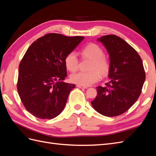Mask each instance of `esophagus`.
Here are the masks:
<instances>
[{"label": "esophagus", "mask_w": 156, "mask_h": 156, "mask_svg": "<svg viewBox=\"0 0 156 156\" xmlns=\"http://www.w3.org/2000/svg\"><path fill=\"white\" fill-rule=\"evenodd\" d=\"M77 87H78V88H84V89H87L88 87H84V86H81V85H77Z\"/></svg>", "instance_id": "1"}]
</instances>
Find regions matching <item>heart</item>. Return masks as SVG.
Masks as SVG:
<instances>
[{
  "label": "heart",
  "instance_id": "heart-1",
  "mask_svg": "<svg viewBox=\"0 0 156 156\" xmlns=\"http://www.w3.org/2000/svg\"><path fill=\"white\" fill-rule=\"evenodd\" d=\"M81 54L83 58L90 60L88 66V70L90 71L72 74L70 76L72 83L88 87L100 80V73L103 77L108 75L111 68L110 61L104 56V51L100 45L88 44L81 49ZM78 62L77 56L73 52L69 53L64 58L65 66L71 72H75L77 69Z\"/></svg>",
  "mask_w": 156,
  "mask_h": 156
}]
</instances>
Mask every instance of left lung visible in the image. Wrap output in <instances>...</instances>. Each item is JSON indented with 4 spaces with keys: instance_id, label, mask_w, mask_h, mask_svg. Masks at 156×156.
I'll return each instance as SVG.
<instances>
[{
    "instance_id": "8db88e82",
    "label": "left lung",
    "mask_w": 156,
    "mask_h": 156,
    "mask_svg": "<svg viewBox=\"0 0 156 156\" xmlns=\"http://www.w3.org/2000/svg\"><path fill=\"white\" fill-rule=\"evenodd\" d=\"M109 55V81L98 87L97 96L91 101L97 112L106 116L123 114L138 100L146 75L140 56L132 47L116 35H106L97 40Z\"/></svg>"
}]
</instances>
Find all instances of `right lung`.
<instances>
[{"label": "right lung", "instance_id": "add662e5", "mask_svg": "<svg viewBox=\"0 0 156 156\" xmlns=\"http://www.w3.org/2000/svg\"><path fill=\"white\" fill-rule=\"evenodd\" d=\"M84 38L50 33L33 42L19 66L17 91L23 105L40 119L59 115L75 84L67 77L64 58Z\"/></svg>", "mask_w": 156, "mask_h": 156}]
</instances>
